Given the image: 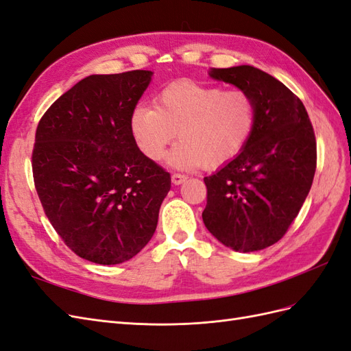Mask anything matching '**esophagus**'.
Wrapping results in <instances>:
<instances>
[{
  "label": "esophagus",
  "mask_w": 351,
  "mask_h": 351,
  "mask_svg": "<svg viewBox=\"0 0 351 351\" xmlns=\"http://www.w3.org/2000/svg\"><path fill=\"white\" fill-rule=\"evenodd\" d=\"M187 177L184 176V174H180V173H174L173 176H171V182L174 183V184H182L184 180H186Z\"/></svg>",
  "instance_id": "1"
}]
</instances>
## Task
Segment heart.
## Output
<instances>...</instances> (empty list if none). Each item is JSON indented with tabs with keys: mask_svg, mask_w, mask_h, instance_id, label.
<instances>
[{
	"mask_svg": "<svg viewBox=\"0 0 351 351\" xmlns=\"http://www.w3.org/2000/svg\"><path fill=\"white\" fill-rule=\"evenodd\" d=\"M256 120V102L249 92L178 80L158 93L156 107L133 110L130 129L137 147L151 161H159L178 134L169 165L215 169L243 152Z\"/></svg>",
	"mask_w": 351,
	"mask_h": 351,
	"instance_id": "obj_1",
	"label": "heart"
}]
</instances>
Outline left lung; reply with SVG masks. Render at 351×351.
Instances as JSON below:
<instances>
[{
	"instance_id": "8db88e82",
	"label": "left lung",
	"mask_w": 351,
	"mask_h": 351,
	"mask_svg": "<svg viewBox=\"0 0 351 351\" xmlns=\"http://www.w3.org/2000/svg\"><path fill=\"white\" fill-rule=\"evenodd\" d=\"M209 76L249 92L258 108L254 132L243 152L205 177L202 218L224 246L254 252L284 237L312 187L316 139L303 102L252 66L212 69Z\"/></svg>"
}]
</instances>
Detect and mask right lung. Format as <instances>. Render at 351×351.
Listing matches in <instances>:
<instances>
[{
	"mask_svg": "<svg viewBox=\"0 0 351 351\" xmlns=\"http://www.w3.org/2000/svg\"><path fill=\"white\" fill-rule=\"evenodd\" d=\"M152 71L92 74L36 127L32 171L57 234L77 256L117 265L152 239L171 176L137 147L130 119Z\"/></svg>",
	"mask_w": 351,
	"mask_h": 351,
	"instance_id": "right-lung-1",
	"label": "right lung"
}]
</instances>
